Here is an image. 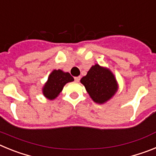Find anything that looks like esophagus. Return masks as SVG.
Masks as SVG:
<instances>
[{
    "mask_svg": "<svg viewBox=\"0 0 156 156\" xmlns=\"http://www.w3.org/2000/svg\"><path fill=\"white\" fill-rule=\"evenodd\" d=\"M74 79H75L76 82H79L80 80V76H76V77H75Z\"/></svg>",
    "mask_w": 156,
    "mask_h": 156,
    "instance_id": "esophagus-1",
    "label": "esophagus"
}]
</instances>
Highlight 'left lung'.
I'll list each match as a JSON object with an SVG mask.
<instances>
[{"label":"left lung","instance_id":"8db88e82","mask_svg":"<svg viewBox=\"0 0 156 156\" xmlns=\"http://www.w3.org/2000/svg\"><path fill=\"white\" fill-rule=\"evenodd\" d=\"M80 83L86 88L92 100L104 104L113 97L119 89L115 76L109 69L95 64L92 66Z\"/></svg>","mask_w":156,"mask_h":156}]
</instances>
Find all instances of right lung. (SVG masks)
Segmentation results:
<instances>
[{
	"mask_svg": "<svg viewBox=\"0 0 156 156\" xmlns=\"http://www.w3.org/2000/svg\"><path fill=\"white\" fill-rule=\"evenodd\" d=\"M73 77L69 73L61 69H54L48 76V80L42 88L43 94L49 100H54L59 95L67 83L73 82Z\"/></svg>",
	"mask_w": 156,
	"mask_h": 156,
	"instance_id": "obj_1",
	"label": "right lung"
}]
</instances>
